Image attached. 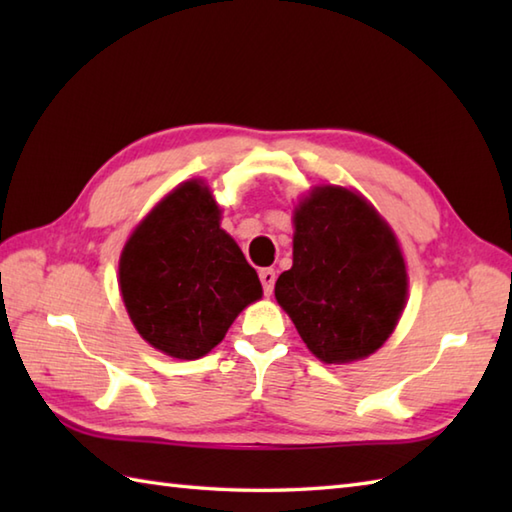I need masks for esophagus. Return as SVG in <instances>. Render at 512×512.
<instances>
[{
  "label": "esophagus",
  "mask_w": 512,
  "mask_h": 512,
  "mask_svg": "<svg viewBox=\"0 0 512 512\" xmlns=\"http://www.w3.org/2000/svg\"><path fill=\"white\" fill-rule=\"evenodd\" d=\"M259 279H262V286H264V295H266V297H270V295H273V288H275V279H277V275H275V270H273V268H264V270H259Z\"/></svg>",
  "instance_id": "34e87169"
}]
</instances>
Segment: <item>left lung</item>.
<instances>
[{"instance_id": "obj_1", "label": "left lung", "mask_w": 512, "mask_h": 512, "mask_svg": "<svg viewBox=\"0 0 512 512\" xmlns=\"http://www.w3.org/2000/svg\"><path fill=\"white\" fill-rule=\"evenodd\" d=\"M275 297L323 363H352L383 345L407 301L398 239L363 195L314 187L295 209L292 268Z\"/></svg>"}]
</instances>
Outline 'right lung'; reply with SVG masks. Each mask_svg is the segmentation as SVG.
I'll return each mask as SVG.
<instances>
[{
    "label": "right lung",
    "mask_w": 512,
    "mask_h": 512,
    "mask_svg": "<svg viewBox=\"0 0 512 512\" xmlns=\"http://www.w3.org/2000/svg\"><path fill=\"white\" fill-rule=\"evenodd\" d=\"M118 279L138 334L180 361L209 354L262 297L255 268L220 228V206L202 180L182 182L136 226Z\"/></svg>",
    "instance_id": "add662e5"
}]
</instances>
